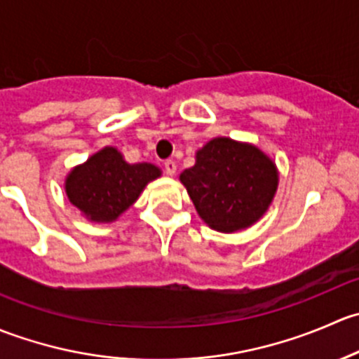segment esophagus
Wrapping results in <instances>:
<instances>
[{
    "label": "esophagus",
    "mask_w": 359,
    "mask_h": 359,
    "mask_svg": "<svg viewBox=\"0 0 359 359\" xmlns=\"http://www.w3.org/2000/svg\"><path fill=\"white\" fill-rule=\"evenodd\" d=\"M165 172L168 173V175H173V173L177 172V165L173 159H166L165 161Z\"/></svg>",
    "instance_id": "esophagus-1"
}]
</instances>
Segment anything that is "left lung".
Returning <instances> with one entry per match:
<instances>
[{
    "label": "left lung",
    "instance_id": "1",
    "mask_svg": "<svg viewBox=\"0 0 359 359\" xmlns=\"http://www.w3.org/2000/svg\"><path fill=\"white\" fill-rule=\"evenodd\" d=\"M198 213L212 229L234 233L255 224L278 187L274 163L255 146L219 137L180 173Z\"/></svg>",
    "mask_w": 359,
    "mask_h": 359
}]
</instances>
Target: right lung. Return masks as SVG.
<instances>
[{
    "instance_id": "add662e5",
    "label": "right lung",
    "mask_w": 359,
    "mask_h": 359,
    "mask_svg": "<svg viewBox=\"0 0 359 359\" xmlns=\"http://www.w3.org/2000/svg\"><path fill=\"white\" fill-rule=\"evenodd\" d=\"M159 175L158 166L130 165L114 147H104L69 173L66 193L69 201L90 220L111 222L135 203L147 182Z\"/></svg>"
}]
</instances>
